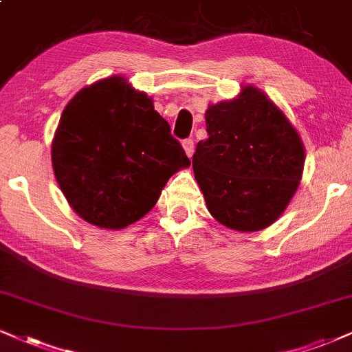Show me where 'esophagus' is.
Listing matches in <instances>:
<instances>
[{
  "mask_svg": "<svg viewBox=\"0 0 352 352\" xmlns=\"http://www.w3.org/2000/svg\"><path fill=\"white\" fill-rule=\"evenodd\" d=\"M182 146H184V149H185V154L188 155V157H192L193 155V152H195V142H193V139H185L184 142H182Z\"/></svg>",
  "mask_w": 352,
  "mask_h": 352,
  "instance_id": "obj_1",
  "label": "esophagus"
}]
</instances>
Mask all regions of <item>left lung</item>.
Listing matches in <instances>:
<instances>
[{"instance_id":"left-lung-1","label":"left lung","mask_w":352,"mask_h":352,"mask_svg":"<svg viewBox=\"0 0 352 352\" xmlns=\"http://www.w3.org/2000/svg\"><path fill=\"white\" fill-rule=\"evenodd\" d=\"M205 118L208 139L197 144L192 165L211 217L231 230H264L283 213L302 179L297 131L252 87L210 107Z\"/></svg>"}]
</instances>
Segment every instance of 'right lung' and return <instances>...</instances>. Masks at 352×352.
<instances>
[{"label": "right lung", "mask_w": 352, "mask_h": 352, "mask_svg": "<svg viewBox=\"0 0 352 352\" xmlns=\"http://www.w3.org/2000/svg\"><path fill=\"white\" fill-rule=\"evenodd\" d=\"M52 165L85 221L121 230L151 211L167 180L190 160L146 93L109 77L83 88L63 109Z\"/></svg>", "instance_id": "1"}]
</instances>
